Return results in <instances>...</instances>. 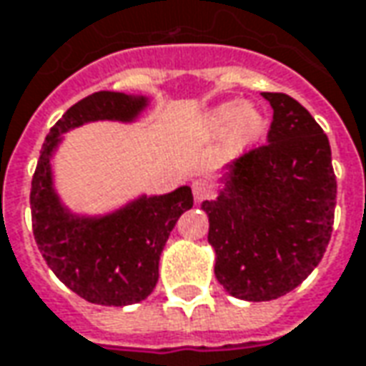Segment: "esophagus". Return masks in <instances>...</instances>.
Wrapping results in <instances>:
<instances>
[{"label": "esophagus", "mask_w": 366, "mask_h": 366, "mask_svg": "<svg viewBox=\"0 0 366 366\" xmlns=\"http://www.w3.org/2000/svg\"><path fill=\"white\" fill-rule=\"evenodd\" d=\"M209 195H212V187H209L207 181H203V179L193 181V197H195V201H205Z\"/></svg>", "instance_id": "34e87169"}]
</instances>
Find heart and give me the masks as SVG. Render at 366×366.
Masks as SVG:
<instances>
[{"label":"heart","instance_id":"1","mask_svg":"<svg viewBox=\"0 0 366 366\" xmlns=\"http://www.w3.org/2000/svg\"><path fill=\"white\" fill-rule=\"evenodd\" d=\"M266 131V117L254 107H246L239 100H229L207 112L205 132L212 137H223L232 132L235 147L254 143Z\"/></svg>","mask_w":366,"mask_h":366}]
</instances>
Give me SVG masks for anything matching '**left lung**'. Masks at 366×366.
<instances>
[{"mask_svg": "<svg viewBox=\"0 0 366 366\" xmlns=\"http://www.w3.org/2000/svg\"><path fill=\"white\" fill-rule=\"evenodd\" d=\"M274 109L268 143L227 165L217 199L203 201L215 278L247 302L300 286L330 242L337 177L320 124L298 100L262 92Z\"/></svg>", "mask_w": 366, "mask_h": 366, "instance_id": "1", "label": "left lung"}]
</instances>
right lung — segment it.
I'll list each match as a JSON object with an SVG mask.
<instances>
[{
    "mask_svg": "<svg viewBox=\"0 0 366 366\" xmlns=\"http://www.w3.org/2000/svg\"><path fill=\"white\" fill-rule=\"evenodd\" d=\"M149 98L100 90L66 110L48 132L31 179V227L51 272L80 298L102 306L144 300L159 280V257L177 219L193 207L191 187L141 195L104 215H78L54 187L51 157L64 132L86 122H132Z\"/></svg>",
    "mask_w": 366,
    "mask_h": 366,
    "instance_id": "1",
    "label": "right lung"
}]
</instances>
